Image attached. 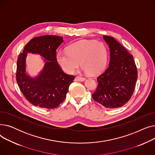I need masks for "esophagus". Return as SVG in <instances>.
<instances>
[{"label": "esophagus", "mask_w": 155, "mask_h": 155, "mask_svg": "<svg viewBox=\"0 0 155 155\" xmlns=\"http://www.w3.org/2000/svg\"><path fill=\"white\" fill-rule=\"evenodd\" d=\"M75 81H80V82H82V81H84L85 80V77H80V76H78L75 78Z\"/></svg>", "instance_id": "obj_1"}]
</instances>
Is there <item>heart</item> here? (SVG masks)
<instances>
[{
    "label": "heart",
    "mask_w": 155,
    "mask_h": 155,
    "mask_svg": "<svg viewBox=\"0 0 155 155\" xmlns=\"http://www.w3.org/2000/svg\"><path fill=\"white\" fill-rule=\"evenodd\" d=\"M56 60L68 73H74L81 63L87 74L94 76L99 74L106 67L108 50L102 42L83 40L69 45L67 51H60L56 54Z\"/></svg>",
    "instance_id": "b5f03b06"
}]
</instances>
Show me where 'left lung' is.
I'll return each instance as SVG.
<instances>
[{
    "mask_svg": "<svg viewBox=\"0 0 155 155\" xmlns=\"http://www.w3.org/2000/svg\"><path fill=\"white\" fill-rule=\"evenodd\" d=\"M110 48L109 67L97 78L98 85L92 94L96 102L114 109L126 104L134 92L137 70L132 54L111 36H104Z\"/></svg>",
    "mask_w": 155,
    "mask_h": 155,
    "instance_id": "1",
    "label": "left lung"
}]
</instances>
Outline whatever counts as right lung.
<instances>
[{"instance_id": "obj_1", "label": "right lung", "mask_w": 155, "mask_h": 155, "mask_svg": "<svg viewBox=\"0 0 155 155\" xmlns=\"http://www.w3.org/2000/svg\"><path fill=\"white\" fill-rule=\"evenodd\" d=\"M63 38L45 35L34 38L26 44L17 61L16 81L25 98L35 106L54 109L66 97L75 77L63 72L56 60V50ZM28 52L36 53L45 58L43 70L36 78L26 74L25 58Z\"/></svg>"}]
</instances>
